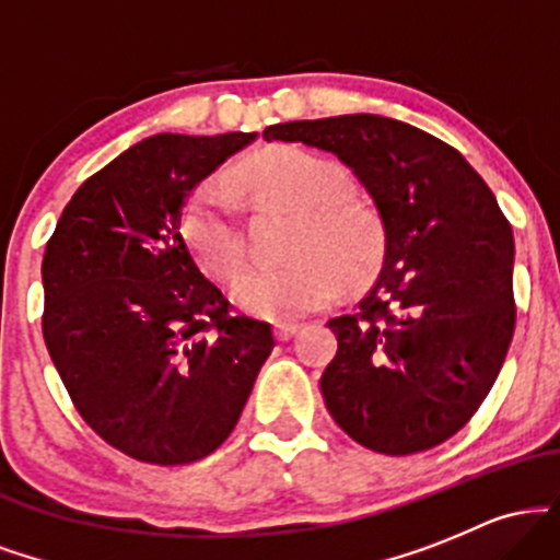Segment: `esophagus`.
I'll list each match as a JSON object with an SVG mask.
<instances>
[{"mask_svg":"<svg viewBox=\"0 0 560 560\" xmlns=\"http://www.w3.org/2000/svg\"><path fill=\"white\" fill-rule=\"evenodd\" d=\"M298 331H300V324H276L273 326V334L279 342H287V339H292Z\"/></svg>","mask_w":560,"mask_h":560,"instance_id":"1","label":"esophagus"}]
</instances>
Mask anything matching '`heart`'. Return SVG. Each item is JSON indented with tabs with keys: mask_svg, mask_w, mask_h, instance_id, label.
I'll return each instance as SVG.
<instances>
[{
	"mask_svg": "<svg viewBox=\"0 0 560 560\" xmlns=\"http://www.w3.org/2000/svg\"><path fill=\"white\" fill-rule=\"evenodd\" d=\"M236 184L262 202L294 213L281 266L249 268L236 281L234 302L258 318L292 320L337 298L339 284L355 287L376 271L384 253L382 218L365 199L347 191L331 160L294 144H276L236 168ZM184 236L199 266L218 281L242 271L244 234L234 199L221 184H205L184 210Z\"/></svg>",
	"mask_w": 560,
	"mask_h": 560,
	"instance_id": "heart-1",
	"label": "heart"
}]
</instances>
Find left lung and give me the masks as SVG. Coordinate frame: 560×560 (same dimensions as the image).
Returning <instances> with one entry per match:
<instances>
[{
	"mask_svg": "<svg viewBox=\"0 0 560 560\" xmlns=\"http://www.w3.org/2000/svg\"><path fill=\"white\" fill-rule=\"evenodd\" d=\"M262 139L337 155L384 226L376 284L329 320L331 419L374 453L442 445L492 389L516 326L513 234L490 186L445 141L382 115L276 124Z\"/></svg>",
	"mask_w": 560,
	"mask_h": 560,
	"instance_id": "left-lung-1",
	"label": "left lung"
}]
</instances>
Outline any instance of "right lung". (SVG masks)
I'll return each instance as SVG.
<instances>
[{
    "label": "right lung",
    "mask_w": 560,
    "mask_h": 560,
    "mask_svg": "<svg viewBox=\"0 0 560 560\" xmlns=\"http://www.w3.org/2000/svg\"><path fill=\"white\" fill-rule=\"evenodd\" d=\"M258 133H158L79 186L42 262L44 342L81 419L141 464L226 442L273 350L231 313L182 236L184 205Z\"/></svg>",
    "instance_id": "obj_1"
}]
</instances>
